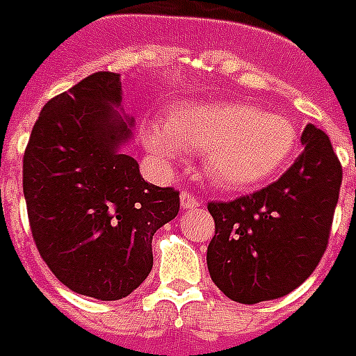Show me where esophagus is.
Wrapping results in <instances>:
<instances>
[{
    "instance_id": "esophagus-1",
    "label": "esophagus",
    "mask_w": 356,
    "mask_h": 356,
    "mask_svg": "<svg viewBox=\"0 0 356 356\" xmlns=\"http://www.w3.org/2000/svg\"><path fill=\"white\" fill-rule=\"evenodd\" d=\"M180 204L184 210H193V208H199L202 202H200L199 197L188 193V191H181L180 193Z\"/></svg>"
}]
</instances>
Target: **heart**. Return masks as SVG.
I'll list each match as a JSON object with an SVG mask.
<instances>
[{
	"label": "heart",
	"instance_id": "heart-1",
	"mask_svg": "<svg viewBox=\"0 0 356 356\" xmlns=\"http://www.w3.org/2000/svg\"><path fill=\"white\" fill-rule=\"evenodd\" d=\"M296 138L289 118L240 101H189L168 112L167 124L143 127L144 146L159 161L176 167L188 152L204 154V172L227 191L272 180L295 156Z\"/></svg>",
	"mask_w": 356,
	"mask_h": 356
}]
</instances>
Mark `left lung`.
<instances>
[{"label":"left lung","instance_id":"1","mask_svg":"<svg viewBox=\"0 0 356 356\" xmlns=\"http://www.w3.org/2000/svg\"><path fill=\"white\" fill-rule=\"evenodd\" d=\"M300 140L302 154L280 180L229 202H208L216 223L208 272L231 300L257 304L289 295L327 250L341 165L314 124Z\"/></svg>","mask_w":356,"mask_h":356}]
</instances>
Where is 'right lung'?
I'll return each instance as SVG.
<instances>
[{
	"label": "right lung",
	"instance_id": "right-lung-1",
	"mask_svg": "<svg viewBox=\"0 0 356 356\" xmlns=\"http://www.w3.org/2000/svg\"><path fill=\"white\" fill-rule=\"evenodd\" d=\"M120 74L99 71L50 99L24 154V197L37 250L65 287L120 300L148 277L152 238L176 218L180 193L144 181L122 152Z\"/></svg>",
	"mask_w": 356,
	"mask_h": 356
}]
</instances>
